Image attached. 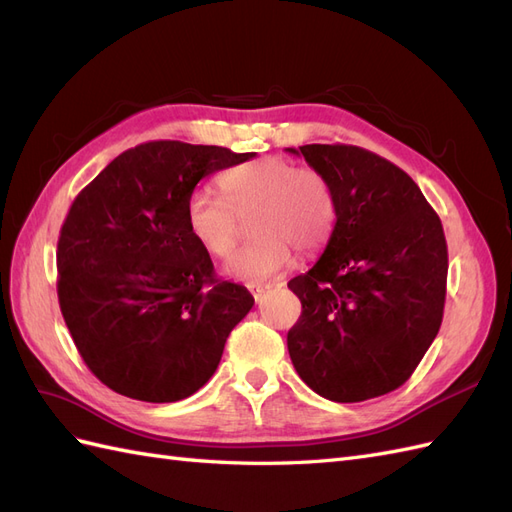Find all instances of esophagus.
<instances>
[{
	"mask_svg": "<svg viewBox=\"0 0 512 512\" xmlns=\"http://www.w3.org/2000/svg\"><path fill=\"white\" fill-rule=\"evenodd\" d=\"M250 290H252V297H254L256 301H260L262 294H265V288H250Z\"/></svg>",
	"mask_w": 512,
	"mask_h": 512,
	"instance_id": "1",
	"label": "esophagus"
}]
</instances>
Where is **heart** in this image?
<instances>
[{
	"mask_svg": "<svg viewBox=\"0 0 512 512\" xmlns=\"http://www.w3.org/2000/svg\"><path fill=\"white\" fill-rule=\"evenodd\" d=\"M224 196L194 190L185 203V224L192 239L215 258L235 252L241 220L250 224L252 245L230 262V273L245 282H267L286 271L292 250L314 256L329 245L339 207L331 181L318 170L267 156L226 170Z\"/></svg>",
	"mask_w": 512,
	"mask_h": 512,
	"instance_id": "1",
	"label": "heart"
}]
</instances>
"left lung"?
I'll return each instance as SVG.
<instances>
[{
    "instance_id": "left-lung-1",
    "label": "left lung",
    "mask_w": 512,
    "mask_h": 512,
    "mask_svg": "<svg viewBox=\"0 0 512 512\" xmlns=\"http://www.w3.org/2000/svg\"><path fill=\"white\" fill-rule=\"evenodd\" d=\"M327 177L337 228L316 265L288 282L303 305L288 331L301 380L354 404L399 389L436 339L446 297L442 222L404 170L352 145L288 147Z\"/></svg>"
}]
</instances>
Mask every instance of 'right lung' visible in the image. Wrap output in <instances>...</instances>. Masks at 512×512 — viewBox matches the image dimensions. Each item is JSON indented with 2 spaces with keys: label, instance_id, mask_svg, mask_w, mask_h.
<instances>
[{
  "label": "right lung",
  "instance_id": "1",
  "mask_svg": "<svg viewBox=\"0 0 512 512\" xmlns=\"http://www.w3.org/2000/svg\"><path fill=\"white\" fill-rule=\"evenodd\" d=\"M254 156L151 141L123 151L74 198L57 243V297L83 361L108 389L168 404L215 374L254 297L215 280L185 203L200 179Z\"/></svg>",
  "mask_w": 512,
  "mask_h": 512
}]
</instances>
